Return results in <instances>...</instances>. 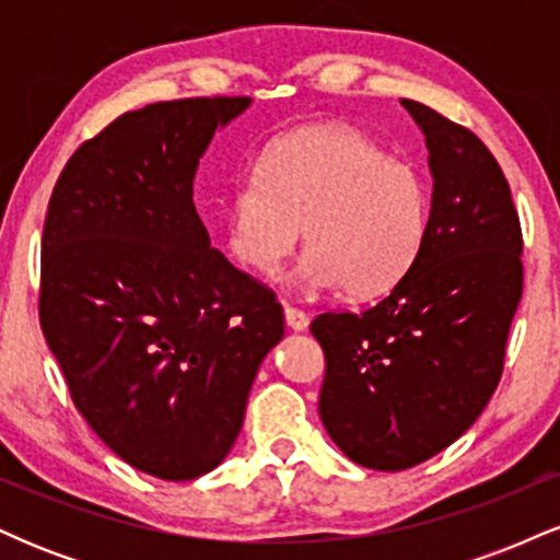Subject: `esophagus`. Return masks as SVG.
Here are the masks:
<instances>
[{"label":"esophagus","mask_w":560,"mask_h":560,"mask_svg":"<svg viewBox=\"0 0 560 560\" xmlns=\"http://www.w3.org/2000/svg\"><path fill=\"white\" fill-rule=\"evenodd\" d=\"M284 318H287V326H289V329H294V331L307 329V313H302L300 307L287 305V307H284Z\"/></svg>","instance_id":"obj_1"}]
</instances>
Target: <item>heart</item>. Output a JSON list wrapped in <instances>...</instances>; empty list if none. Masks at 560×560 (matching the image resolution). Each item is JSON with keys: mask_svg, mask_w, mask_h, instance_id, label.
Instances as JSON below:
<instances>
[{"mask_svg": "<svg viewBox=\"0 0 560 560\" xmlns=\"http://www.w3.org/2000/svg\"><path fill=\"white\" fill-rule=\"evenodd\" d=\"M302 229V284H339L350 298H374L419 258L429 231V186L416 165L389 158L358 128H298L273 139L258 171L229 191L223 234L242 266L273 276Z\"/></svg>", "mask_w": 560, "mask_h": 560, "instance_id": "b5f03b06", "label": "heart"}]
</instances>
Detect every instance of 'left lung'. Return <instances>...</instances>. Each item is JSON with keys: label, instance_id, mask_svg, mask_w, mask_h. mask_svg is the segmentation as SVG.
Returning a JSON list of instances; mask_svg holds the SVG:
<instances>
[{"label": "left lung", "instance_id": "1", "mask_svg": "<svg viewBox=\"0 0 560 560\" xmlns=\"http://www.w3.org/2000/svg\"><path fill=\"white\" fill-rule=\"evenodd\" d=\"M402 107L434 178L419 258L374 307L311 324L326 358L320 421L347 458L376 471L423 464L479 419L524 289L522 223L498 160L432 107Z\"/></svg>", "mask_w": 560, "mask_h": 560}]
</instances>
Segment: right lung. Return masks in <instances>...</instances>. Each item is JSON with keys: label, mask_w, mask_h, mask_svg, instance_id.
I'll use <instances>...</instances> for the list:
<instances>
[{"label": "right lung", "mask_w": 560, "mask_h": 560, "mask_svg": "<svg viewBox=\"0 0 560 560\" xmlns=\"http://www.w3.org/2000/svg\"><path fill=\"white\" fill-rule=\"evenodd\" d=\"M249 96L155 102L83 141L42 236L38 320L70 397L118 458L158 479L213 471L240 434L276 294L210 247L195 173Z\"/></svg>", "instance_id": "right-lung-1"}]
</instances>
